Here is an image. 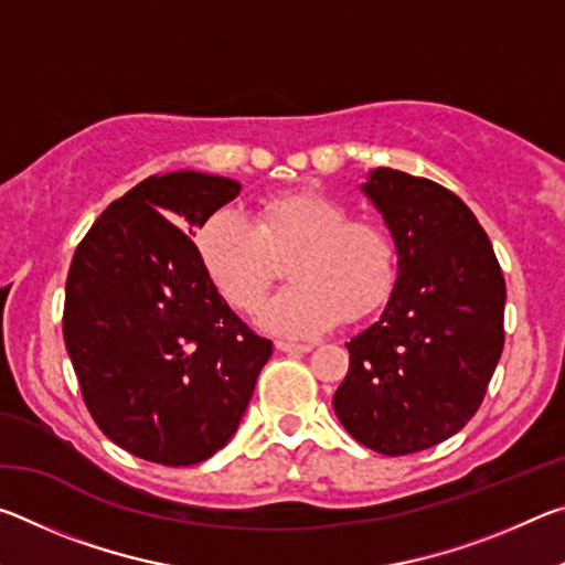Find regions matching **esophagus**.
Returning a JSON list of instances; mask_svg holds the SVG:
<instances>
[{
  "mask_svg": "<svg viewBox=\"0 0 565 565\" xmlns=\"http://www.w3.org/2000/svg\"><path fill=\"white\" fill-rule=\"evenodd\" d=\"M276 349L284 353H309V343H291V341H276Z\"/></svg>",
  "mask_w": 565,
  "mask_h": 565,
  "instance_id": "1",
  "label": "esophagus"
}]
</instances>
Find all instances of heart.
Instances as JSON below:
<instances>
[{
  "instance_id": "heart-1",
  "label": "heart",
  "mask_w": 565,
  "mask_h": 565,
  "mask_svg": "<svg viewBox=\"0 0 565 565\" xmlns=\"http://www.w3.org/2000/svg\"><path fill=\"white\" fill-rule=\"evenodd\" d=\"M351 216L347 204L319 191L266 199L256 218L222 206L199 226V259L228 303L252 311L279 274L276 259L296 254V284L262 306L259 321L289 339L317 337L341 319L374 317L398 281L394 236Z\"/></svg>"
}]
</instances>
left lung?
I'll list each match as a JSON object with an SVG mask.
<instances>
[{
    "label": "left lung",
    "instance_id": "1",
    "mask_svg": "<svg viewBox=\"0 0 565 565\" xmlns=\"http://www.w3.org/2000/svg\"><path fill=\"white\" fill-rule=\"evenodd\" d=\"M398 248V281L353 337L333 394L343 428L371 451L406 456L461 431L503 351L505 281L489 236L454 191L379 167L361 184Z\"/></svg>",
    "mask_w": 565,
    "mask_h": 565
}]
</instances>
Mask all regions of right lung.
Returning a JSON list of instances; mask_svg holds the SVG:
<instances>
[{
  "instance_id": "add662e5",
  "label": "right lung",
  "mask_w": 565,
  "mask_h": 565,
  "mask_svg": "<svg viewBox=\"0 0 565 565\" xmlns=\"http://www.w3.org/2000/svg\"><path fill=\"white\" fill-rule=\"evenodd\" d=\"M238 191L202 171L149 177L74 252L62 329L84 404L104 436L145 461L191 466L224 448L271 356L186 236Z\"/></svg>"
}]
</instances>
